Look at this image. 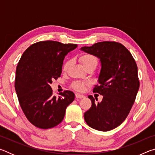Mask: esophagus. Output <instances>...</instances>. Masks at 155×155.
Wrapping results in <instances>:
<instances>
[{"mask_svg":"<svg viewBox=\"0 0 155 155\" xmlns=\"http://www.w3.org/2000/svg\"><path fill=\"white\" fill-rule=\"evenodd\" d=\"M75 96H76V98H84V97H85V96L84 95H82V94H78V93H77L75 94Z\"/></svg>","mask_w":155,"mask_h":155,"instance_id":"1","label":"esophagus"}]
</instances>
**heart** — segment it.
I'll list each match as a JSON object with an SVG mask.
<instances>
[{
	"instance_id": "obj_1",
	"label": "heart",
	"mask_w": 155,
	"mask_h": 155,
	"mask_svg": "<svg viewBox=\"0 0 155 155\" xmlns=\"http://www.w3.org/2000/svg\"><path fill=\"white\" fill-rule=\"evenodd\" d=\"M80 59L85 68L89 66H91V65L96 66L97 64H98V60H97L96 57L91 54H84L81 57ZM70 61H67L64 64V66H63V70H65V71L67 70L68 68L70 66ZM87 85V82H84V81H76V82L73 83L72 86L74 90L79 91H82L85 90V86Z\"/></svg>"
}]
</instances>
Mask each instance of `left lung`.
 <instances>
[{
	"label": "left lung",
	"mask_w": 155,
	"mask_h": 155,
	"mask_svg": "<svg viewBox=\"0 0 155 155\" xmlns=\"http://www.w3.org/2000/svg\"><path fill=\"white\" fill-rule=\"evenodd\" d=\"M81 50L100 59L99 84L93 92L103 96L98 104L88 96L91 107L84 114V119L94 129H114L127 118L135 101L140 87L137 64L128 50L115 41H101Z\"/></svg>",
	"instance_id": "left-lung-1"
}]
</instances>
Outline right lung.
Segmentation results:
<instances>
[{
  "mask_svg": "<svg viewBox=\"0 0 155 155\" xmlns=\"http://www.w3.org/2000/svg\"><path fill=\"white\" fill-rule=\"evenodd\" d=\"M74 44L55 41H39L26 50L18 62L15 89L20 105L28 121L35 127L47 129L64 120L65 109L74 100L71 91L52 95L51 84L60 77L63 61Z\"/></svg>",
  "mask_w": 155,
  "mask_h": 155,
  "instance_id": "right-lung-1",
  "label": "right lung"
}]
</instances>
